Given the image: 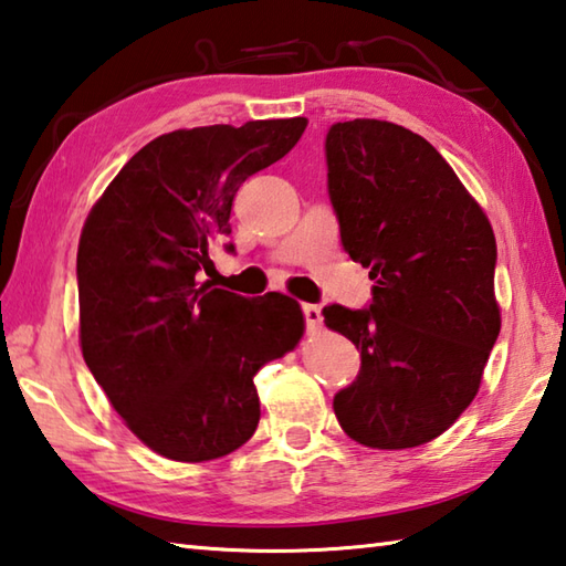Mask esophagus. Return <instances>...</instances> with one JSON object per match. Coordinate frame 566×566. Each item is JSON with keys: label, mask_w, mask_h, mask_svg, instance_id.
<instances>
[{"label": "esophagus", "mask_w": 566, "mask_h": 566, "mask_svg": "<svg viewBox=\"0 0 566 566\" xmlns=\"http://www.w3.org/2000/svg\"><path fill=\"white\" fill-rule=\"evenodd\" d=\"M303 317H305V325L311 333H315V329H319V325H323V313H319L317 305H311L305 303L303 305Z\"/></svg>", "instance_id": "esophagus-1"}]
</instances>
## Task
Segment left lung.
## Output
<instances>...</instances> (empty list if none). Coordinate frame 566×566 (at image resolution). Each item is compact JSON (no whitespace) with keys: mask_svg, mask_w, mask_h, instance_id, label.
I'll list each match as a JSON object with an SVG mask.
<instances>
[{"mask_svg":"<svg viewBox=\"0 0 566 566\" xmlns=\"http://www.w3.org/2000/svg\"><path fill=\"white\" fill-rule=\"evenodd\" d=\"M327 191L371 303L323 307L355 343L357 379L333 409L349 439L381 451L441 436L473 401L500 335L495 233L431 143L387 120L335 123Z\"/></svg>","mask_w":566,"mask_h":566,"instance_id":"left-lung-1","label":"left lung"}]
</instances>
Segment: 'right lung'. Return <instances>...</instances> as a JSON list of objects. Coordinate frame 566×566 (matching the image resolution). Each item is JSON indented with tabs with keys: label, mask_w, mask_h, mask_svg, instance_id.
I'll use <instances>...</instances> for the list:
<instances>
[{
	"label": "right lung",
	"mask_w": 566,
	"mask_h": 566,
	"mask_svg": "<svg viewBox=\"0 0 566 566\" xmlns=\"http://www.w3.org/2000/svg\"><path fill=\"white\" fill-rule=\"evenodd\" d=\"M305 125L285 117L159 135L85 219L83 359L127 429L159 455L201 463L247 443L261 419L255 371L303 335L293 297H243L199 279L231 233L239 187L291 153Z\"/></svg>",
	"instance_id": "right-lung-1"
}]
</instances>
